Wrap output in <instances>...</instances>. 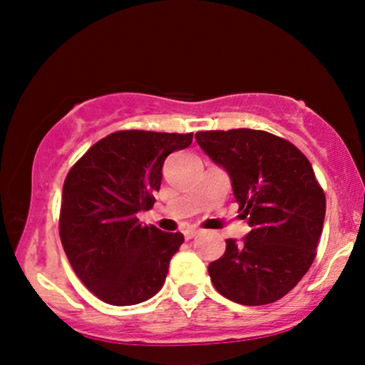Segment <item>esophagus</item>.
<instances>
[{"mask_svg":"<svg viewBox=\"0 0 365 365\" xmlns=\"http://www.w3.org/2000/svg\"><path fill=\"white\" fill-rule=\"evenodd\" d=\"M183 235H185L187 240H190V238H194L195 235H199V230H197V228H187L185 232H183Z\"/></svg>","mask_w":365,"mask_h":365,"instance_id":"esophagus-1","label":"esophagus"}]
</instances>
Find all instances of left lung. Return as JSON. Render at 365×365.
Instances as JSON below:
<instances>
[{"label":"left lung","instance_id":"1","mask_svg":"<svg viewBox=\"0 0 365 365\" xmlns=\"http://www.w3.org/2000/svg\"><path fill=\"white\" fill-rule=\"evenodd\" d=\"M195 140L230 175L250 226L209 264L211 282L232 302H276L304 278L319 244L326 197L311 163L292 142L262 130L197 132Z\"/></svg>","mask_w":365,"mask_h":365}]
</instances>
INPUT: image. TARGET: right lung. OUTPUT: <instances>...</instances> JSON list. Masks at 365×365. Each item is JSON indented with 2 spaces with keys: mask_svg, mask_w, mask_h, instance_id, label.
Returning <instances> with one entry per match:
<instances>
[{
  "mask_svg": "<svg viewBox=\"0 0 365 365\" xmlns=\"http://www.w3.org/2000/svg\"><path fill=\"white\" fill-rule=\"evenodd\" d=\"M194 133L120 130L96 142L63 183L60 238L75 274L103 302L135 305L161 290L182 233L142 225L163 163Z\"/></svg>",
  "mask_w": 365,
  "mask_h": 365,
  "instance_id": "add662e5",
  "label": "right lung"
}]
</instances>
